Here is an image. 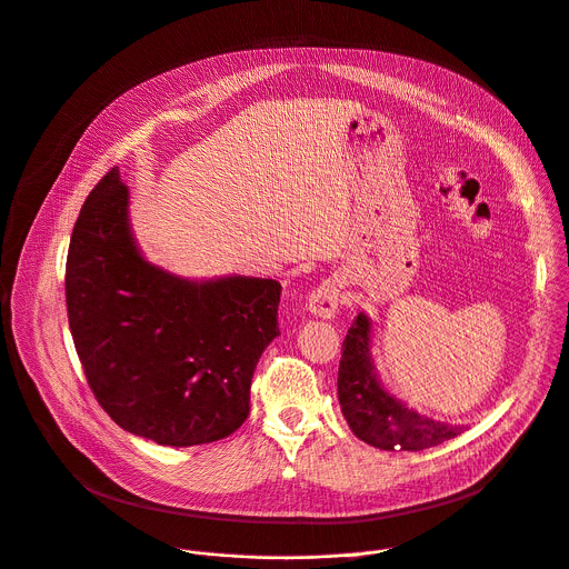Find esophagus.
<instances>
[{
    "label": "esophagus",
    "mask_w": 569,
    "mask_h": 569,
    "mask_svg": "<svg viewBox=\"0 0 569 569\" xmlns=\"http://www.w3.org/2000/svg\"><path fill=\"white\" fill-rule=\"evenodd\" d=\"M339 299H341V286L335 279H326L321 281L308 297L306 301V310L315 317L321 319H332L337 315L339 308Z\"/></svg>",
    "instance_id": "esophagus-1"
}]
</instances>
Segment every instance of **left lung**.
<instances>
[{
	"instance_id": "1",
	"label": "left lung",
	"mask_w": 569,
	"mask_h": 569,
	"mask_svg": "<svg viewBox=\"0 0 569 569\" xmlns=\"http://www.w3.org/2000/svg\"><path fill=\"white\" fill-rule=\"evenodd\" d=\"M372 321L359 312L346 339L337 372V396L350 431L385 451H422L438 447L465 431V425H447L427 418L398 400L382 382L372 361Z\"/></svg>"
}]
</instances>
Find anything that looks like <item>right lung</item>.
<instances>
[{"label":"right lung","instance_id":"obj_1","mask_svg":"<svg viewBox=\"0 0 569 569\" xmlns=\"http://www.w3.org/2000/svg\"><path fill=\"white\" fill-rule=\"evenodd\" d=\"M64 283L87 382L118 427L162 447H194L246 422L254 368L279 335L281 283L187 279L149 263L118 167L80 210Z\"/></svg>","mask_w":569,"mask_h":569}]
</instances>
